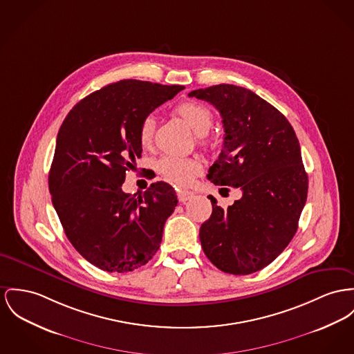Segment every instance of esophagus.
Returning a JSON list of instances; mask_svg holds the SVG:
<instances>
[{"label": "esophagus", "instance_id": "obj_1", "mask_svg": "<svg viewBox=\"0 0 354 354\" xmlns=\"http://www.w3.org/2000/svg\"><path fill=\"white\" fill-rule=\"evenodd\" d=\"M177 196H178V200H180L181 203H185V201H188V200H190V198L193 197V193L188 192V190H183V192H178Z\"/></svg>", "mask_w": 354, "mask_h": 354}]
</instances>
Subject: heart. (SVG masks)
Masks as SVG:
<instances>
[{
	"label": "heart",
	"mask_w": 354,
	"mask_h": 354,
	"mask_svg": "<svg viewBox=\"0 0 354 354\" xmlns=\"http://www.w3.org/2000/svg\"><path fill=\"white\" fill-rule=\"evenodd\" d=\"M177 114L188 122L189 126L198 134L203 143H207L205 134L209 131L213 123L212 111L209 107L200 102H184L176 109ZM156 122L153 117H146L140 126L138 138L143 147L151 145ZM157 171L166 181L177 187H188L194 177L201 171V162L196 158H185L177 156H164L156 164Z\"/></svg>",
	"instance_id": "b5f03b06"
}]
</instances>
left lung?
<instances>
[{
    "label": "left lung",
    "mask_w": 354,
    "mask_h": 354,
    "mask_svg": "<svg viewBox=\"0 0 354 354\" xmlns=\"http://www.w3.org/2000/svg\"><path fill=\"white\" fill-rule=\"evenodd\" d=\"M189 96L209 102L223 118V150L208 180L243 192L227 209L209 196L212 214L200 228L201 247L227 274L257 272L298 230L308 188L299 142L282 113L247 88L217 84Z\"/></svg>",
    "instance_id": "8db88e82"
}]
</instances>
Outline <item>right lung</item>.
<instances>
[{
    "label": "right lung",
    "instance_id": "1",
    "mask_svg": "<svg viewBox=\"0 0 354 354\" xmlns=\"http://www.w3.org/2000/svg\"><path fill=\"white\" fill-rule=\"evenodd\" d=\"M183 86L120 80L82 99L56 140L48 185L75 250L107 272L145 266L160 248L174 189L153 183L138 197L124 193L126 171L141 158L142 120Z\"/></svg>",
    "mask_w": 354,
    "mask_h": 354
}]
</instances>
